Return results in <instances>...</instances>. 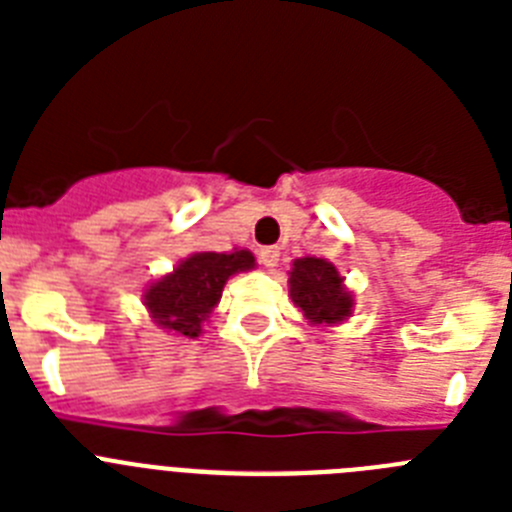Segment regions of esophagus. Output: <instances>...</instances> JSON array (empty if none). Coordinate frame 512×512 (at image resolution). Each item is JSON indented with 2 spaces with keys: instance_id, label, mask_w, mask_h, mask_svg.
I'll return each instance as SVG.
<instances>
[{
  "instance_id": "esophagus-1",
  "label": "esophagus",
  "mask_w": 512,
  "mask_h": 512,
  "mask_svg": "<svg viewBox=\"0 0 512 512\" xmlns=\"http://www.w3.org/2000/svg\"><path fill=\"white\" fill-rule=\"evenodd\" d=\"M259 261L266 269H274L279 264V248L277 246H264L259 248Z\"/></svg>"
}]
</instances>
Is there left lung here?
I'll list each match as a JSON object with an SVG mask.
<instances>
[{"label":"left lung","instance_id":"1","mask_svg":"<svg viewBox=\"0 0 512 512\" xmlns=\"http://www.w3.org/2000/svg\"><path fill=\"white\" fill-rule=\"evenodd\" d=\"M289 297L312 325L343 323L354 310V297L338 269L318 256L295 259L289 271Z\"/></svg>","mask_w":512,"mask_h":512}]
</instances>
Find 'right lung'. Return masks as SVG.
<instances>
[{
    "label": "right lung",
    "instance_id": "1",
    "mask_svg": "<svg viewBox=\"0 0 512 512\" xmlns=\"http://www.w3.org/2000/svg\"><path fill=\"white\" fill-rule=\"evenodd\" d=\"M253 266L256 259L246 248H233L228 253H192L171 274L156 279L143 292V305L148 307V315L158 328L176 336L197 338L223 297L225 282L238 271H248Z\"/></svg>",
    "mask_w": 512,
    "mask_h": 512
}]
</instances>
